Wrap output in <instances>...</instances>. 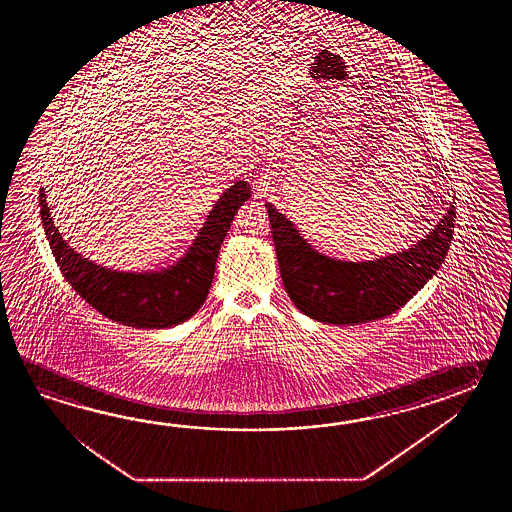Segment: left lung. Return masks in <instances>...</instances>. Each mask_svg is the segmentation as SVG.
<instances>
[{
    "mask_svg": "<svg viewBox=\"0 0 512 512\" xmlns=\"http://www.w3.org/2000/svg\"><path fill=\"white\" fill-rule=\"evenodd\" d=\"M285 291L313 320L355 326L392 315L439 271L450 249L456 207L410 249L373 261H342L315 251L272 205H265Z\"/></svg>",
    "mask_w": 512,
    "mask_h": 512,
    "instance_id": "1",
    "label": "left lung"
}]
</instances>
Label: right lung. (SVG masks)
I'll return each mask as SVG.
<instances>
[{
    "label": "right lung",
    "mask_w": 512,
    "mask_h": 512,
    "mask_svg": "<svg viewBox=\"0 0 512 512\" xmlns=\"http://www.w3.org/2000/svg\"><path fill=\"white\" fill-rule=\"evenodd\" d=\"M249 197L251 186L247 181L227 188L185 256L172 267L155 272L113 271L71 249L51 218L44 188L40 190V214L60 271L87 304L122 326L163 329L196 315L207 300L219 247L238 208Z\"/></svg>",
    "instance_id": "add662e5"
}]
</instances>
